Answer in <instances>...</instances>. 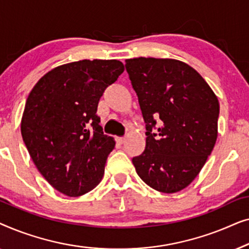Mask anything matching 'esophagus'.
I'll return each instance as SVG.
<instances>
[{"label":"esophagus","mask_w":249,"mask_h":249,"mask_svg":"<svg viewBox=\"0 0 249 249\" xmlns=\"http://www.w3.org/2000/svg\"><path fill=\"white\" fill-rule=\"evenodd\" d=\"M115 139H117V142H119V144H124V141H125L124 137H117Z\"/></svg>","instance_id":"esophagus-1"}]
</instances>
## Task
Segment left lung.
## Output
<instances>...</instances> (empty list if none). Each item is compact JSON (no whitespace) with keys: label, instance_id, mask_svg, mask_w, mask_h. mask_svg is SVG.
<instances>
[{"label":"left lung","instance_id":"obj_1","mask_svg":"<svg viewBox=\"0 0 249 249\" xmlns=\"http://www.w3.org/2000/svg\"><path fill=\"white\" fill-rule=\"evenodd\" d=\"M125 70L138 96L146 146L132 158L146 185L172 194L196 178L215 145L219 101L203 77L172 59L135 57Z\"/></svg>","mask_w":249,"mask_h":249}]
</instances>
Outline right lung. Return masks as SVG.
Returning <instances> with one entry per match:
<instances>
[{"mask_svg":"<svg viewBox=\"0 0 249 249\" xmlns=\"http://www.w3.org/2000/svg\"><path fill=\"white\" fill-rule=\"evenodd\" d=\"M124 67L118 60H83L51 70L26 101L21 135L36 168L70 197L100 183L115 142L104 135L97 105Z\"/></svg>","mask_w":249,"mask_h":249,"instance_id":"right-lung-1","label":"right lung"}]
</instances>
